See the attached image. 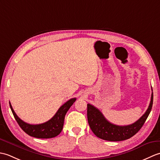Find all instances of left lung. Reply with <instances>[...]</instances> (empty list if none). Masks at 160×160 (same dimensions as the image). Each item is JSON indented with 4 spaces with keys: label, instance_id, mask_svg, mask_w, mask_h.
Instances as JSON below:
<instances>
[{
    "label": "left lung",
    "instance_id": "obj_1",
    "mask_svg": "<svg viewBox=\"0 0 160 160\" xmlns=\"http://www.w3.org/2000/svg\"><path fill=\"white\" fill-rule=\"evenodd\" d=\"M153 93L151 94V102L147 111L133 124L127 126H118L111 123L102 113L90 104H87V119L89 127L98 138L104 140L118 142L127 140L140 130L151 111Z\"/></svg>",
    "mask_w": 160,
    "mask_h": 160
}]
</instances>
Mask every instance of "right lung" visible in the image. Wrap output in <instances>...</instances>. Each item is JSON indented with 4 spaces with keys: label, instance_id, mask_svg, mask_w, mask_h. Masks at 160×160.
Masks as SVG:
<instances>
[{
    "label": "right lung",
    "instance_id": "right-lung-1",
    "mask_svg": "<svg viewBox=\"0 0 160 160\" xmlns=\"http://www.w3.org/2000/svg\"><path fill=\"white\" fill-rule=\"evenodd\" d=\"M76 100V98H71L62 105L53 117L45 123L39 124H30L22 121L18 118V115L13 111L11 104L9 106L11 108L12 113L14 116L16 122H18L20 127L25 131L27 134L33 138L47 139L52 138L58 135L62 131L64 124V117L68 110L72 106V104Z\"/></svg>",
    "mask_w": 160,
    "mask_h": 160
}]
</instances>
